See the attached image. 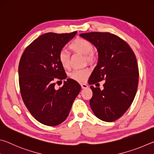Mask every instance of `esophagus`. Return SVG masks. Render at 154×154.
I'll use <instances>...</instances> for the list:
<instances>
[{"label":"esophagus","mask_w":154,"mask_h":154,"mask_svg":"<svg viewBox=\"0 0 154 154\" xmlns=\"http://www.w3.org/2000/svg\"><path fill=\"white\" fill-rule=\"evenodd\" d=\"M81 86H82V89H86V88H88V85L85 84V83H82V84H81Z\"/></svg>","instance_id":"1"}]
</instances>
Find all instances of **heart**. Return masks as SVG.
<instances>
[{
	"instance_id": "heart-1",
	"label": "heart",
	"mask_w": 154,
	"mask_h": 154,
	"mask_svg": "<svg viewBox=\"0 0 154 154\" xmlns=\"http://www.w3.org/2000/svg\"><path fill=\"white\" fill-rule=\"evenodd\" d=\"M69 48L74 53L83 55L85 60L86 61L87 63L92 64L95 62L96 56L94 52L92 51L93 46L89 41L83 38L78 37L69 44ZM58 60L64 69H69L70 66L69 54L64 50L60 51L58 55ZM89 74V69H83L72 71L69 75V77L77 82L82 83L85 82Z\"/></svg>"
}]
</instances>
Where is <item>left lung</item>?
Returning <instances> with one entry per match:
<instances>
[{
  "instance_id": "8db88e82",
  "label": "left lung",
  "mask_w": 154,
  "mask_h": 154,
  "mask_svg": "<svg viewBox=\"0 0 154 154\" xmlns=\"http://www.w3.org/2000/svg\"><path fill=\"white\" fill-rule=\"evenodd\" d=\"M97 49V65L89 79V84L105 80L103 90L91 85L93 96L90 105L101 120L111 122L126 113L136 95L139 69L136 56L126 41L109 32L80 34Z\"/></svg>"
}]
</instances>
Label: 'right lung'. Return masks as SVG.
<instances>
[{
	"label": "right lung",
	"mask_w": 154,
	"mask_h": 154,
	"mask_svg": "<svg viewBox=\"0 0 154 154\" xmlns=\"http://www.w3.org/2000/svg\"><path fill=\"white\" fill-rule=\"evenodd\" d=\"M76 34H44L27 47L20 60L23 101L34 118L46 126H57L66 119L82 89L72 79L64 81L59 89L55 87L56 78L62 80L67 77L59 62V53Z\"/></svg>",
	"instance_id": "1"
}]
</instances>
